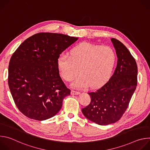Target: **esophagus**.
I'll return each instance as SVG.
<instances>
[{"mask_svg":"<svg viewBox=\"0 0 150 150\" xmlns=\"http://www.w3.org/2000/svg\"><path fill=\"white\" fill-rule=\"evenodd\" d=\"M79 94H80V93L78 92V91H74V90L71 91V94L72 95H78Z\"/></svg>","mask_w":150,"mask_h":150,"instance_id":"esophagus-1","label":"esophagus"}]
</instances>
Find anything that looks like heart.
<instances>
[{"instance_id":"obj_1","label":"heart","mask_w":150,"mask_h":150,"mask_svg":"<svg viewBox=\"0 0 150 150\" xmlns=\"http://www.w3.org/2000/svg\"><path fill=\"white\" fill-rule=\"evenodd\" d=\"M115 51L109 47H101L89 42H82L74 46L69 56L60 54L57 59V67L61 76L72 81L76 88L101 86L110 77L116 62Z\"/></svg>"}]
</instances>
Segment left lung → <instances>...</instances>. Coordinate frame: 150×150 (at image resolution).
I'll list each match as a JSON object with an SVG mask.
<instances>
[{
  "label": "left lung",
  "mask_w": 150,
  "mask_h": 150,
  "mask_svg": "<svg viewBox=\"0 0 150 150\" xmlns=\"http://www.w3.org/2000/svg\"><path fill=\"white\" fill-rule=\"evenodd\" d=\"M111 41L118 58L116 68L103 86L88 93L91 102L82 109L85 117L100 125L113 123L120 119L137 85L135 59L122 42L115 38Z\"/></svg>",
  "instance_id": "left-lung-1"
}]
</instances>
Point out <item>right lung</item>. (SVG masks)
<instances>
[{"label":"right lung","mask_w":150,"mask_h":150,"mask_svg":"<svg viewBox=\"0 0 150 150\" xmlns=\"http://www.w3.org/2000/svg\"><path fill=\"white\" fill-rule=\"evenodd\" d=\"M78 39L57 33L34 34L21 44L8 68V85L19 109L27 117L45 120L60 110L71 90L57 67L60 54Z\"/></svg>","instance_id":"right-lung-1"}]
</instances>
